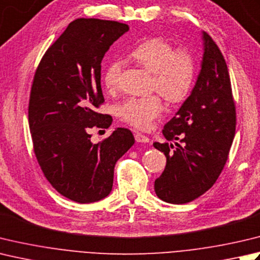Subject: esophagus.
Returning a JSON list of instances; mask_svg holds the SVG:
<instances>
[{"mask_svg": "<svg viewBox=\"0 0 260 260\" xmlns=\"http://www.w3.org/2000/svg\"><path fill=\"white\" fill-rule=\"evenodd\" d=\"M135 141L137 142V143H149L150 139L147 136H145L144 134L136 133L135 134Z\"/></svg>", "mask_w": 260, "mask_h": 260, "instance_id": "obj_1", "label": "esophagus"}]
</instances>
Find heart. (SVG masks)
Listing matches in <instances>:
<instances>
[{"label":"heart","mask_w":260,"mask_h":260,"mask_svg":"<svg viewBox=\"0 0 260 260\" xmlns=\"http://www.w3.org/2000/svg\"><path fill=\"white\" fill-rule=\"evenodd\" d=\"M132 58L152 73L151 89L172 104L184 101L192 89L196 78L195 56L188 49H177L174 44L161 37H151L132 50ZM124 63L113 59L103 73L105 88L115 92L119 89ZM165 110L161 95L132 96L118 107L119 118L137 129H149Z\"/></svg>","instance_id":"1"}]
</instances>
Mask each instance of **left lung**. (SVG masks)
Here are the masks:
<instances>
[{
  "label": "left lung",
  "instance_id": "left-lung-1",
  "mask_svg": "<svg viewBox=\"0 0 260 260\" xmlns=\"http://www.w3.org/2000/svg\"><path fill=\"white\" fill-rule=\"evenodd\" d=\"M202 70L191 94L162 129L168 142L153 146L167 157L154 181L160 200L185 204L215 184L224 168L236 134L237 114L230 75L220 48L207 32Z\"/></svg>",
  "mask_w": 260,
  "mask_h": 260
}]
</instances>
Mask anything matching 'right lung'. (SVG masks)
<instances>
[{
  "instance_id": "1",
  "label": "right lung",
  "mask_w": 260,
  "mask_h": 260,
  "mask_svg": "<svg viewBox=\"0 0 260 260\" xmlns=\"http://www.w3.org/2000/svg\"><path fill=\"white\" fill-rule=\"evenodd\" d=\"M128 29L111 20L76 19L46 50L34 75L28 119L35 155L50 185L81 204L109 195L116 162L135 142L123 127L96 144L90 134L113 121L96 111L105 103L101 60Z\"/></svg>"
}]
</instances>
